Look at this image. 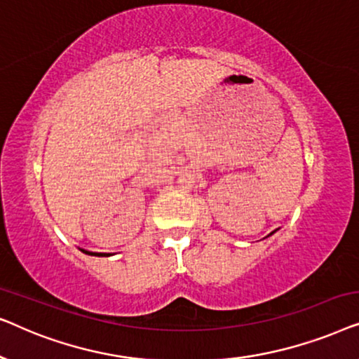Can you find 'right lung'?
I'll use <instances>...</instances> for the list:
<instances>
[{"label": "right lung", "mask_w": 359, "mask_h": 359, "mask_svg": "<svg viewBox=\"0 0 359 359\" xmlns=\"http://www.w3.org/2000/svg\"><path fill=\"white\" fill-rule=\"evenodd\" d=\"M86 255H95V257H106V253H93V252H86V250H83Z\"/></svg>", "instance_id": "1"}]
</instances>
